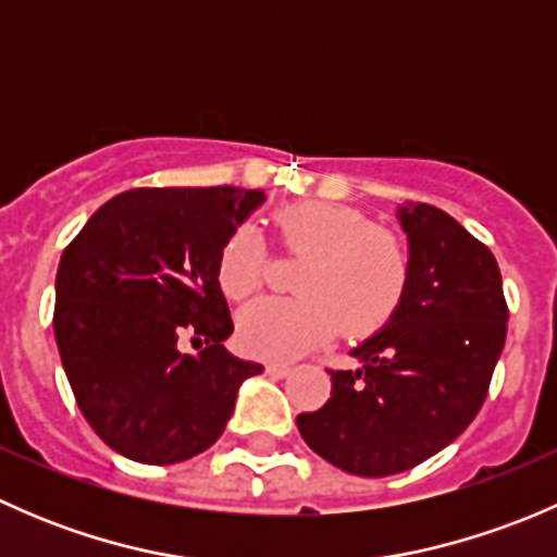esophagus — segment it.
I'll return each instance as SVG.
<instances>
[{"instance_id":"34e87169","label":"esophagus","mask_w":557,"mask_h":557,"mask_svg":"<svg viewBox=\"0 0 557 557\" xmlns=\"http://www.w3.org/2000/svg\"><path fill=\"white\" fill-rule=\"evenodd\" d=\"M290 372H294L290 363H269L267 367V374H272V377H288Z\"/></svg>"}]
</instances>
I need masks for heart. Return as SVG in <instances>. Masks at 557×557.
Returning <instances> with one entry per match:
<instances>
[{"instance_id": "b5f03b06", "label": "heart", "mask_w": 557, "mask_h": 557, "mask_svg": "<svg viewBox=\"0 0 557 557\" xmlns=\"http://www.w3.org/2000/svg\"><path fill=\"white\" fill-rule=\"evenodd\" d=\"M283 247L307 252L296 299L267 296L247 305L237 334L250 356L290 361L329 342L336 329L367 336L401 307L409 285V252L383 226L331 201H296L274 212ZM261 234L239 226L218 256V283L228 299H247L263 283Z\"/></svg>"}]
</instances>
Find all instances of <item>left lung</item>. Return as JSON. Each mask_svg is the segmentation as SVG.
I'll return each mask as SVG.
<instances>
[{
    "mask_svg": "<svg viewBox=\"0 0 557 557\" xmlns=\"http://www.w3.org/2000/svg\"><path fill=\"white\" fill-rule=\"evenodd\" d=\"M409 285L396 314L331 372V398L296 418L320 458L358 476L423 463L463 434L507 339L502 272L485 245L431 205H398Z\"/></svg>",
    "mask_w": 557,
    "mask_h": 557,
    "instance_id": "1",
    "label": "left lung"
}]
</instances>
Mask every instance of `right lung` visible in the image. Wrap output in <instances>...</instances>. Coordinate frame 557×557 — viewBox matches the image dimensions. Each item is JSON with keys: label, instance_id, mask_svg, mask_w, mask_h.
<instances>
[{"label": "right lung", "instance_id": "obj_1", "mask_svg": "<svg viewBox=\"0 0 557 557\" xmlns=\"http://www.w3.org/2000/svg\"><path fill=\"white\" fill-rule=\"evenodd\" d=\"M263 190L134 188L99 207L61 256L53 331L66 380L104 445L137 463L205 453L261 374L223 347L234 323L218 283L221 247ZM205 335L196 357L178 331Z\"/></svg>", "mask_w": 557, "mask_h": 557}]
</instances>
